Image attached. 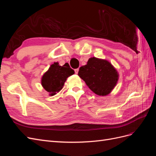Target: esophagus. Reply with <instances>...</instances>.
Instances as JSON below:
<instances>
[{
  "mask_svg": "<svg viewBox=\"0 0 156 156\" xmlns=\"http://www.w3.org/2000/svg\"><path fill=\"white\" fill-rule=\"evenodd\" d=\"M78 72H79V68H77V69H75V73H76V74H77V73H78Z\"/></svg>",
  "mask_w": 156,
  "mask_h": 156,
  "instance_id": "34e87169",
  "label": "esophagus"
}]
</instances>
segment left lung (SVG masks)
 Returning a JSON list of instances; mask_svg holds the SVG:
<instances>
[{
  "instance_id": "8db88e82",
  "label": "left lung",
  "mask_w": 156,
  "mask_h": 156,
  "mask_svg": "<svg viewBox=\"0 0 156 156\" xmlns=\"http://www.w3.org/2000/svg\"><path fill=\"white\" fill-rule=\"evenodd\" d=\"M79 76L91 90L99 96H106L114 88L119 74L110 62L95 57L89 58L87 64L80 67Z\"/></svg>"
}]
</instances>
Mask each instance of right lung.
Returning a JSON list of instances; mask_svg holds the SVG:
<instances>
[{
  "label": "right lung",
  "instance_id": "right-lung-1",
  "mask_svg": "<svg viewBox=\"0 0 156 156\" xmlns=\"http://www.w3.org/2000/svg\"><path fill=\"white\" fill-rule=\"evenodd\" d=\"M74 73L68 63L61 66L58 62H55L42 77L41 84L51 96H54L62 88L66 79Z\"/></svg>",
  "mask_w": 156,
  "mask_h": 156
}]
</instances>
